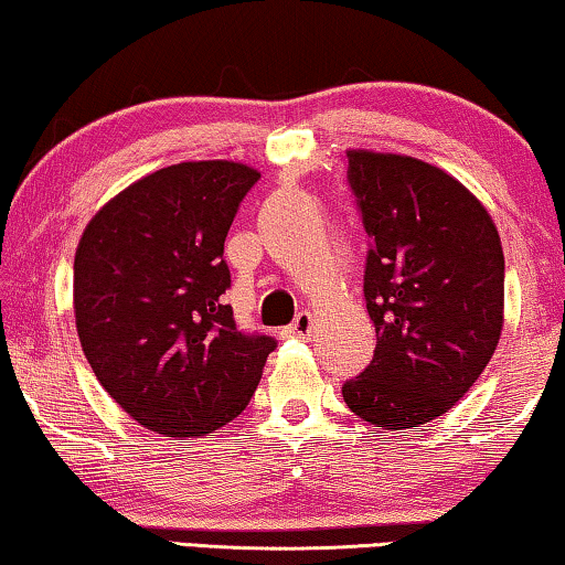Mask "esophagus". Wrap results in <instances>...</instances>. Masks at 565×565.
<instances>
[{
  "label": "esophagus",
  "mask_w": 565,
  "mask_h": 565,
  "mask_svg": "<svg viewBox=\"0 0 565 565\" xmlns=\"http://www.w3.org/2000/svg\"><path fill=\"white\" fill-rule=\"evenodd\" d=\"M312 333V316L310 312H300L298 318H295V323L288 326V331H285V335L290 338H308Z\"/></svg>",
  "instance_id": "34e87169"
}]
</instances>
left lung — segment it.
<instances>
[{
	"label": "left lung",
	"mask_w": 565,
	"mask_h": 565,
	"mask_svg": "<svg viewBox=\"0 0 565 565\" xmlns=\"http://www.w3.org/2000/svg\"><path fill=\"white\" fill-rule=\"evenodd\" d=\"M349 184L371 237L363 295L376 351L343 398L363 422L412 429L452 409L498 349L500 234L470 189L412 156L353 149Z\"/></svg>",
	"instance_id": "obj_1"
}]
</instances>
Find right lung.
<instances>
[{
    "mask_svg": "<svg viewBox=\"0 0 565 565\" xmlns=\"http://www.w3.org/2000/svg\"><path fill=\"white\" fill-rule=\"evenodd\" d=\"M259 171L184 161L103 204L75 249L83 353L128 416L167 437H204L245 412L270 335L242 333L224 306V239Z\"/></svg>",
    "mask_w": 565,
    "mask_h": 565,
    "instance_id": "add662e5",
    "label": "right lung"
}]
</instances>
